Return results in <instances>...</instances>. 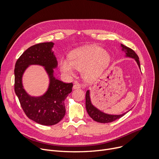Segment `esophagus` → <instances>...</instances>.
<instances>
[{
  "label": "esophagus",
  "instance_id": "34e87169",
  "mask_svg": "<svg viewBox=\"0 0 159 159\" xmlns=\"http://www.w3.org/2000/svg\"><path fill=\"white\" fill-rule=\"evenodd\" d=\"M81 88V86H80V85L79 84H78V83H75V84L73 85V89H79V88Z\"/></svg>",
  "mask_w": 159,
  "mask_h": 159
}]
</instances>
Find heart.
I'll use <instances>...</instances> for the list:
<instances>
[{
  "label": "heart",
  "instance_id": "b5f03b06",
  "mask_svg": "<svg viewBox=\"0 0 159 159\" xmlns=\"http://www.w3.org/2000/svg\"><path fill=\"white\" fill-rule=\"evenodd\" d=\"M70 59L63 58L60 61V69L67 76L75 75V70L82 71L86 79L92 80L109 65L110 55L106 50L98 46L83 47L74 50Z\"/></svg>",
  "mask_w": 159,
  "mask_h": 159
}]
</instances>
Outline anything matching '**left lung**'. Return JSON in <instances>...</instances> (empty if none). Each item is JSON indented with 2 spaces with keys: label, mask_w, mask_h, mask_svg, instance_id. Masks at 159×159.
<instances>
[{
  "label": "left lung",
  "mask_w": 159,
  "mask_h": 159,
  "mask_svg": "<svg viewBox=\"0 0 159 159\" xmlns=\"http://www.w3.org/2000/svg\"><path fill=\"white\" fill-rule=\"evenodd\" d=\"M121 48H122V51L124 52L126 54L125 57H129L131 58H133L135 59L136 61L139 69L140 70V62H139V58L138 55L135 53V52L133 51V49L131 48L123 45L122 44H120ZM86 110L89 115L90 117L93 119L95 121L98 122H101V123H108V122H113L116 119H119L121 118L122 116H123L125 114H126L127 112H125L122 114L120 115H111V114H107L106 113L100 110H98L97 107H95L92 102H91V97H90V91L89 89L87 90L86 91Z\"/></svg>",
  "instance_id": "8db88e82"
}]
</instances>
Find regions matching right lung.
Here are the masks:
<instances>
[{
  "label": "right lung",
  "mask_w": 159,
  "mask_h": 159,
  "mask_svg": "<svg viewBox=\"0 0 159 159\" xmlns=\"http://www.w3.org/2000/svg\"><path fill=\"white\" fill-rule=\"evenodd\" d=\"M54 43H39L30 47L16 61L15 66V92L28 117L44 126H52L64 116V100L72 91V83H64L54 77V69L58 66L52 48ZM31 65L44 67L48 75L49 86L40 96H31L24 89L22 77Z\"/></svg>",
  "instance_id": "1"
}]
</instances>
